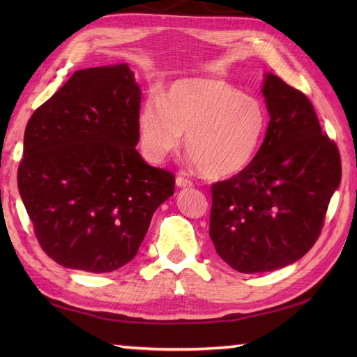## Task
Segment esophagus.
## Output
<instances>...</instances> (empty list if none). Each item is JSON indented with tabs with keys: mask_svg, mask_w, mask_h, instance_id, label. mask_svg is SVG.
<instances>
[{
	"mask_svg": "<svg viewBox=\"0 0 357 357\" xmlns=\"http://www.w3.org/2000/svg\"><path fill=\"white\" fill-rule=\"evenodd\" d=\"M176 185L179 188H185V187H192V181L187 179L183 174H178L176 176Z\"/></svg>",
	"mask_w": 357,
	"mask_h": 357,
	"instance_id": "1",
	"label": "esophagus"
}]
</instances>
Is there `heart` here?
<instances>
[{
  "instance_id": "obj_1",
  "label": "heart",
  "mask_w": 357,
  "mask_h": 357,
  "mask_svg": "<svg viewBox=\"0 0 357 357\" xmlns=\"http://www.w3.org/2000/svg\"><path fill=\"white\" fill-rule=\"evenodd\" d=\"M268 113L253 95L216 78H183L161 96L144 100L136 113L142 156L161 164L187 133L185 147L204 176L230 178L245 170L259 150Z\"/></svg>"
}]
</instances>
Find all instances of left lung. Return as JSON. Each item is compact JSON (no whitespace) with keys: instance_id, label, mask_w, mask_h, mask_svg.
<instances>
[{"instance_id":"8db88e82","label":"left lung","mask_w":357,"mask_h":357,"mask_svg":"<svg viewBox=\"0 0 357 357\" xmlns=\"http://www.w3.org/2000/svg\"><path fill=\"white\" fill-rule=\"evenodd\" d=\"M261 92L270 115L261 149L245 170L211 185L216 253L248 275L284 268L313 247L342 176L308 98L273 73Z\"/></svg>"}]
</instances>
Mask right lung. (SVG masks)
Listing matches in <instances>:
<instances>
[{"instance_id": "obj_1", "label": "right lung", "mask_w": 357, "mask_h": 357, "mask_svg": "<svg viewBox=\"0 0 357 357\" xmlns=\"http://www.w3.org/2000/svg\"><path fill=\"white\" fill-rule=\"evenodd\" d=\"M139 104L119 63L77 70L29 119L18 190L43 250L63 267H124L173 195V174L135 149Z\"/></svg>"}]
</instances>
